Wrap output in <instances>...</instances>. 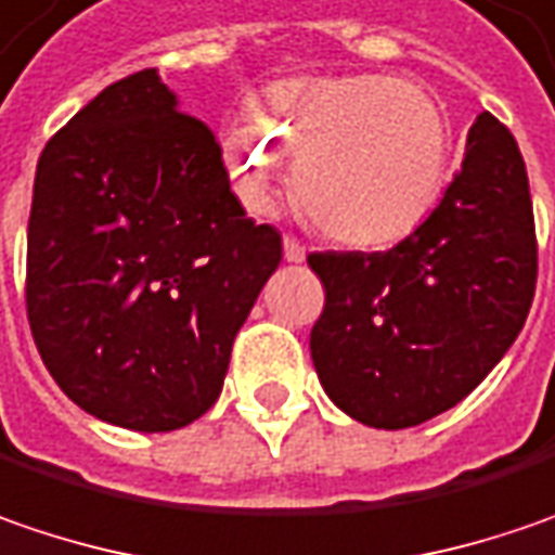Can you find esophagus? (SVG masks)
Returning <instances> with one entry per match:
<instances>
[{
  "instance_id": "1",
  "label": "esophagus",
  "mask_w": 555,
  "mask_h": 555,
  "mask_svg": "<svg viewBox=\"0 0 555 555\" xmlns=\"http://www.w3.org/2000/svg\"><path fill=\"white\" fill-rule=\"evenodd\" d=\"M284 259L287 262H302L306 259V246L296 236H284Z\"/></svg>"
}]
</instances>
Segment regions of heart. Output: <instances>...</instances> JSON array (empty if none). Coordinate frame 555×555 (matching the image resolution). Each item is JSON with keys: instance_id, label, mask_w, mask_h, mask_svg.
<instances>
[{"instance_id": "obj_1", "label": "heart", "mask_w": 555, "mask_h": 555, "mask_svg": "<svg viewBox=\"0 0 555 555\" xmlns=\"http://www.w3.org/2000/svg\"><path fill=\"white\" fill-rule=\"evenodd\" d=\"M218 155L256 211L274 203L281 158H296V199L324 234L387 246L437 206L450 127L428 90L390 74L287 77L256 96L253 121L221 127Z\"/></svg>"}]
</instances>
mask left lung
Masks as SVG:
<instances>
[{
    "label": "left lung",
    "mask_w": 555,
    "mask_h": 555,
    "mask_svg": "<svg viewBox=\"0 0 555 555\" xmlns=\"http://www.w3.org/2000/svg\"><path fill=\"white\" fill-rule=\"evenodd\" d=\"M309 264L324 284L309 337L324 393L384 430L453 409L513 347L534 299V208L515 137L478 115L462 168L412 234Z\"/></svg>",
    "instance_id": "8db88e82"
}]
</instances>
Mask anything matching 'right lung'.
I'll use <instances>...</instances> for the list:
<instances>
[{
  "instance_id": "1",
  "label": "right lung",
  "mask_w": 555,
  "mask_h": 555,
  "mask_svg": "<svg viewBox=\"0 0 555 555\" xmlns=\"http://www.w3.org/2000/svg\"><path fill=\"white\" fill-rule=\"evenodd\" d=\"M281 264L199 118L146 68L105 87L42 150L27 221V321L55 384L130 430L215 405L236 331Z\"/></svg>"
}]
</instances>
